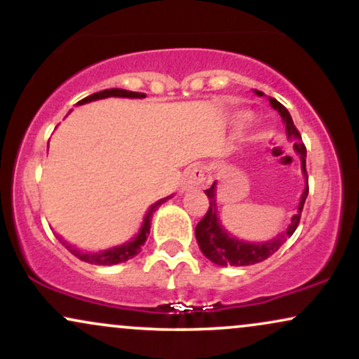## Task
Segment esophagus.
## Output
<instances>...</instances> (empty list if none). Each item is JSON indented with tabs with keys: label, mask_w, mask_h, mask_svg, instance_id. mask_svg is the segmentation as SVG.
Segmentation results:
<instances>
[{
	"label": "esophagus",
	"mask_w": 359,
	"mask_h": 359,
	"mask_svg": "<svg viewBox=\"0 0 359 359\" xmlns=\"http://www.w3.org/2000/svg\"><path fill=\"white\" fill-rule=\"evenodd\" d=\"M205 174H204V168L201 165H192L185 170L184 179H182V189L187 191V189H196L199 187L201 184L204 182Z\"/></svg>",
	"instance_id": "esophagus-1"
}]
</instances>
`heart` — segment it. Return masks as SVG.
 <instances>
[{
  "label": "heart",
  "instance_id": "1",
  "mask_svg": "<svg viewBox=\"0 0 359 359\" xmlns=\"http://www.w3.org/2000/svg\"><path fill=\"white\" fill-rule=\"evenodd\" d=\"M250 113H240L238 114V123H240V125H245L246 121H250Z\"/></svg>",
  "mask_w": 359,
  "mask_h": 359
}]
</instances>
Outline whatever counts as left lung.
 Instances as JSON below:
<instances>
[{"label":"left lung","instance_id":"left-lung-1","mask_svg":"<svg viewBox=\"0 0 359 359\" xmlns=\"http://www.w3.org/2000/svg\"><path fill=\"white\" fill-rule=\"evenodd\" d=\"M258 96H263L262 90H255ZM271 108L277 109L282 116L283 123H285V131L287 137L290 142H294V150L300 155V162H302V172L306 175L307 180V170H306V145L302 143V137H300L299 130L295 128L294 121H292L290 113H288L287 108L283 104H280L277 100L273 97H269ZM205 196L209 199V209L205 212V216L199 221V224L196 226V240L199 243V248L204 253L205 258L211 259L212 263L219 266H246V265H255V263L263 262L277 251L283 243L287 241V238H290L294 234L295 229H297L300 222V214H302L304 204H306L307 194H309V184H306V189H304L302 197H300L299 203V211L294 214L290 224L285 229V233H280L277 238L270 241L263 243H251V241H243L238 240L226 231L219 222V217H217V208H216V182H214L211 187L205 189Z\"/></svg>","mask_w":359,"mask_h":359}]
</instances>
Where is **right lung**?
I'll list each match as a JSON object with an SVG mask.
<instances>
[{
    "label": "right lung",
    "instance_id": "obj_1",
    "mask_svg": "<svg viewBox=\"0 0 359 359\" xmlns=\"http://www.w3.org/2000/svg\"><path fill=\"white\" fill-rule=\"evenodd\" d=\"M145 96L147 94H143V93H133V90H126V89H104V90H100V93H94V94H90V96L84 97V100H81L77 104H86V102L96 101V100H104V97H145ZM167 199H170V197L160 199L158 203H155L150 209H148L145 219H143L142 228H140L138 234L131 241L123 243V245L114 246V248H109V250L96 251V253L81 251V250H77L76 246L69 245V243H65V241H62V245L71 251L74 257H77L86 263H93V265H104L106 266V265H118V263L126 262V259L133 258L135 255H138L140 251H142V246L145 245L147 236L150 234L151 216H154L156 208H158L160 204L165 203Z\"/></svg>",
    "mask_w": 359,
    "mask_h": 359
}]
</instances>
